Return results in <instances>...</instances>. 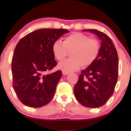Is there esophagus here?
I'll return each instance as SVG.
<instances>
[{
	"label": "esophagus",
	"instance_id": "34e87169",
	"mask_svg": "<svg viewBox=\"0 0 131 131\" xmlns=\"http://www.w3.org/2000/svg\"><path fill=\"white\" fill-rule=\"evenodd\" d=\"M62 74H64V75L68 74L69 73V72H68V71H62Z\"/></svg>",
	"mask_w": 131,
	"mask_h": 131
}]
</instances>
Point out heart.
Wrapping results in <instances>:
<instances>
[{
  "label": "heart",
  "mask_w": 131,
  "mask_h": 131,
  "mask_svg": "<svg viewBox=\"0 0 131 131\" xmlns=\"http://www.w3.org/2000/svg\"><path fill=\"white\" fill-rule=\"evenodd\" d=\"M101 49V44L97 39L88 35L74 32L64 38L61 43L56 40L52 46V51L57 60L61 61L70 52L71 58L59 64V69L63 71H75L82 66H89L96 60Z\"/></svg>",
  "instance_id": "1"
}]
</instances>
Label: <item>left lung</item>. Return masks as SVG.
Wrapping results in <instances>:
<instances>
[{"label":"left lung","instance_id":"8db88e82","mask_svg":"<svg viewBox=\"0 0 131 131\" xmlns=\"http://www.w3.org/2000/svg\"><path fill=\"white\" fill-rule=\"evenodd\" d=\"M95 34L101 40V49L96 60L81 71L74 88L79 103L88 108L104 105L112 95L118 78L119 58L110 37L95 29L82 30Z\"/></svg>","mask_w":131,"mask_h":131}]
</instances>
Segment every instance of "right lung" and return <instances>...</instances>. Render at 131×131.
<instances>
[{
	"label": "right lung",
	"instance_id": "obj_1",
	"mask_svg": "<svg viewBox=\"0 0 131 131\" xmlns=\"http://www.w3.org/2000/svg\"><path fill=\"white\" fill-rule=\"evenodd\" d=\"M69 30L42 28L20 39L12 60L13 88L21 103L37 108L52 100L62 76L61 70L49 74L57 62L52 46Z\"/></svg>",
	"mask_w": 131,
	"mask_h": 131
}]
</instances>
